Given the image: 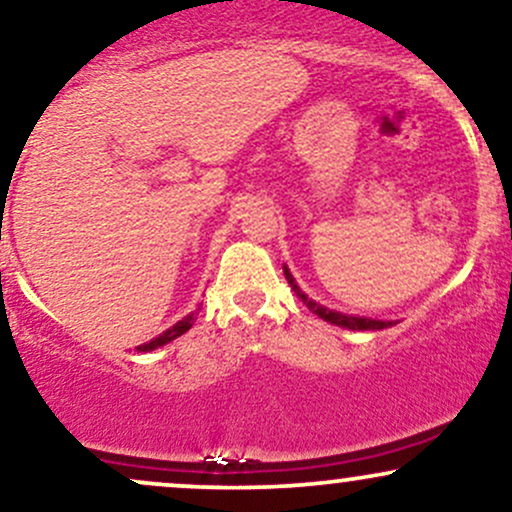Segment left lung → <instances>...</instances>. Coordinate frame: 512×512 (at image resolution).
Masks as SVG:
<instances>
[{"label":"left lung","mask_w":512,"mask_h":512,"mask_svg":"<svg viewBox=\"0 0 512 512\" xmlns=\"http://www.w3.org/2000/svg\"><path fill=\"white\" fill-rule=\"evenodd\" d=\"M283 274H286L288 283H291V288L295 291V295H298L303 303L310 307L312 312H315L317 317H322L324 322L329 324H336V326H343V329H350V331H377V329H386V326H391L393 322H381V319H369V317H353V315H343V312H334V310H326L324 305L315 303V300H310L307 295L300 291L298 283H295V279L291 276V272H288V267H283Z\"/></svg>","instance_id":"obj_1"}]
</instances>
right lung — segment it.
<instances>
[{"instance_id":"right-lung-1","label":"right lung","mask_w":512,"mask_h":512,"mask_svg":"<svg viewBox=\"0 0 512 512\" xmlns=\"http://www.w3.org/2000/svg\"><path fill=\"white\" fill-rule=\"evenodd\" d=\"M195 319H197V310L183 317L181 322H176L174 326H171V329H166L164 334H159L157 338H152V341H147V343H143V346H138V353H150V350H155L159 346H166V343H171L174 338L183 336L190 329V326H193Z\"/></svg>"}]
</instances>
